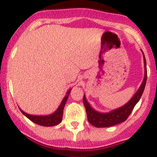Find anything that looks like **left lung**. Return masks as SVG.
Here are the masks:
<instances>
[{
  "label": "left lung",
  "mask_w": 157,
  "mask_h": 157,
  "mask_svg": "<svg viewBox=\"0 0 157 157\" xmlns=\"http://www.w3.org/2000/svg\"><path fill=\"white\" fill-rule=\"evenodd\" d=\"M143 53V52H142ZM144 58V66H145V76H144L143 81L141 84L140 87L138 88L134 96L128 102L123 106L117 108L116 109L112 110L109 113H100L94 110L88 101L86 99L85 95L84 94L83 98V102H84V107L86 109L87 117L88 122L96 127V128H107V127H112L116 124H121L128 119L130 114L131 113L134 107L135 106L138 101L140 100L142 95V93L145 89L146 80H147V70H146V62L145 58L143 54Z\"/></svg>",
  "instance_id": "obj_1"
}]
</instances>
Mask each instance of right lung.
Masks as SVG:
<instances>
[{
    "mask_svg": "<svg viewBox=\"0 0 157 157\" xmlns=\"http://www.w3.org/2000/svg\"><path fill=\"white\" fill-rule=\"evenodd\" d=\"M70 91L71 89H70L67 93H66V95L65 96L64 98L62 101L61 104L59 106V108L56 109V112H54L53 113L50 114V115H45V116H36V115H30V114H28L26 113H25L24 111H22L20 109L21 112L22 113L24 116H26L28 119L30 120L31 121H33V123L36 124H39V125H41V126L44 127H51V126H55V125H57L59 123H61V121H63V109H64L65 105H66V102L67 101V98L69 97V94H70Z\"/></svg>",
    "mask_w": 157,
    "mask_h": 157,
    "instance_id": "obj_1",
    "label": "right lung"
}]
</instances>
